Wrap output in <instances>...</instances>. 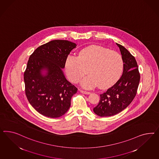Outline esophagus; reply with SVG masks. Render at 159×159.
Segmentation results:
<instances>
[{
  "label": "esophagus",
  "instance_id": "34e87169",
  "mask_svg": "<svg viewBox=\"0 0 159 159\" xmlns=\"http://www.w3.org/2000/svg\"><path fill=\"white\" fill-rule=\"evenodd\" d=\"M80 92L82 93V94H90L91 93L90 92L84 90H80Z\"/></svg>",
  "mask_w": 159,
  "mask_h": 159
}]
</instances>
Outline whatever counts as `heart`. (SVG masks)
<instances>
[{
    "label": "heart",
    "instance_id": "obj_1",
    "mask_svg": "<svg viewBox=\"0 0 159 159\" xmlns=\"http://www.w3.org/2000/svg\"><path fill=\"white\" fill-rule=\"evenodd\" d=\"M123 68L122 57L117 52L105 47L91 46L79 52L78 56L66 57L65 69L74 83L80 80L88 70L89 75L82 80L84 88L91 89L97 85L105 89L116 82Z\"/></svg>",
    "mask_w": 159,
    "mask_h": 159
}]
</instances>
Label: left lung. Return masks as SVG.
<instances>
[{
	"instance_id": "8db88e82",
	"label": "left lung",
	"mask_w": 159,
	"mask_h": 159,
	"mask_svg": "<svg viewBox=\"0 0 159 159\" xmlns=\"http://www.w3.org/2000/svg\"><path fill=\"white\" fill-rule=\"evenodd\" d=\"M116 44L119 47L124 63L123 72L113 86L100 94L99 102L93 111L101 117L115 115L127 107L136 95L140 80L135 58L125 47Z\"/></svg>"
}]
</instances>
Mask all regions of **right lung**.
I'll use <instances>...</instances> for the list:
<instances>
[{"mask_svg":"<svg viewBox=\"0 0 159 159\" xmlns=\"http://www.w3.org/2000/svg\"><path fill=\"white\" fill-rule=\"evenodd\" d=\"M76 43L54 40L38 47L31 54L24 72L25 94L34 109L50 118L64 115L77 89L65 76L66 57Z\"/></svg>","mask_w":159,"mask_h":159,"instance_id":"1","label":"right lung"}]
</instances>
